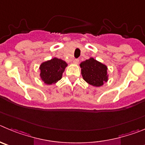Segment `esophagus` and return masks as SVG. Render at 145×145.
I'll return each mask as SVG.
<instances>
[{
  "instance_id": "esophagus-1",
  "label": "esophagus",
  "mask_w": 145,
  "mask_h": 145,
  "mask_svg": "<svg viewBox=\"0 0 145 145\" xmlns=\"http://www.w3.org/2000/svg\"><path fill=\"white\" fill-rule=\"evenodd\" d=\"M73 62H74V63H76V64H77V63H79V60L78 59V58H75V59H74V61H73Z\"/></svg>"
}]
</instances>
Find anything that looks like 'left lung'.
<instances>
[{
    "mask_svg": "<svg viewBox=\"0 0 145 145\" xmlns=\"http://www.w3.org/2000/svg\"><path fill=\"white\" fill-rule=\"evenodd\" d=\"M80 66L83 79L91 85L100 87L108 81L106 66L94 58L86 60Z\"/></svg>",
    "mask_w": 145,
    "mask_h": 145,
    "instance_id": "1",
    "label": "left lung"
}]
</instances>
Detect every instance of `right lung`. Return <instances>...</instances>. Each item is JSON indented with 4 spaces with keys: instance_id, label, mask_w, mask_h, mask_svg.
Returning <instances> with one entry per match:
<instances>
[{
    "instance_id": "obj_1",
    "label": "right lung",
    "mask_w": 145,
    "mask_h": 145,
    "mask_svg": "<svg viewBox=\"0 0 145 145\" xmlns=\"http://www.w3.org/2000/svg\"><path fill=\"white\" fill-rule=\"evenodd\" d=\"M66 66L67 63L65 61L57 58L44 62L40 68L42 80L45 84H54L61 79Z\"/></svg>"
}]
</instances>
